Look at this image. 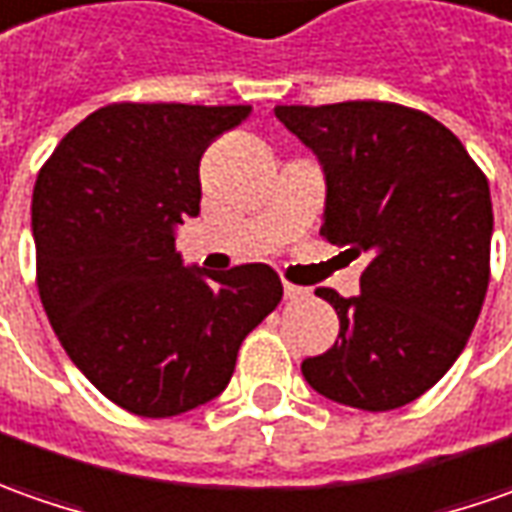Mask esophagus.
<instances>
[{
  "instance_id": "34e87169",
  "label": "esophagus",
  "mask_w": 512,
  "mask_h": 512,
  "mask_svg": "<svg viewBox=\"0 0 512 512\" xmlns=\"http://www.w3.org/2000/svg\"><path fill=\"white\" fill-rule=\"evenodd\" d=\"M283 294H286V300H306L309 297V289H303V286H294V283H283Z\"/></svg>"
}]
</instances>
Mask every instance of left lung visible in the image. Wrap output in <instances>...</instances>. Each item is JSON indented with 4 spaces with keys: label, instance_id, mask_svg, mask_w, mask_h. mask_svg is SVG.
<instances>
[{
    "label": "left lung",
    "instance_id": "8db88e82",
    "mask_svg": "<svg viewBox=\"0 0 512 512\" xmlns=\"http://www.w3.org/2000/svg\"><path fill=\"white\" fill-rule=\"evenodd\" d=\"M274 115L323 164L320 235L368 257L357 297L314 291L334 306L340 334L303 360V377L340 405L402 408L448 374L485 303V172L445 124L391 101L280 104Z\"/></svg>",
    "mask_w": 512,
    "mask_h": 512
}]
</instances>
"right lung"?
Returning a JSON list of instances; mask_svg holds the SVG:
<instances>
[{"label":"right lung","instance_id":"add662e5","mask_svg":"<svg viewBox=\"0 0 512 512\" xmlns=\"http://www.w3.org/2000/svg\"><path fill=\"white\" fill-rule=\"evenodd\" d=\"M249 113L110 104L64 135L36 178L47 320L81 374L130 414L164 419L218 397L240 343L283 297L266 263L212 277L175 252V226L201 212L203 150Z\"/></svg>","mask_w":512,"mask_h":512}]
</instances>
